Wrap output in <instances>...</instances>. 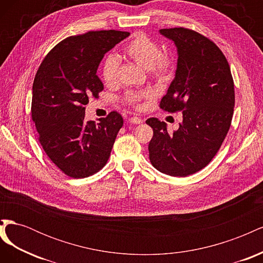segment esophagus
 Returning a JSON list of instances; mask_svg holds the SVG:
<instances>
[{
    "label": "esophagus",
    "instance_id": "esophagus-1",
    "mask_svg": "<svg viewBox=\"0 0 263 263\" xmlns=\"http://www.w3.org/2000/svg\"><path fill=\"white\" fill-rule=\"evenodd\" d=\"M129 123H132V124H141L142 123V119L140 118V117H137V116H135V117H130L129 119Z\"/></svg>",
    "mask_w": 263,
    "mask_h": 263
}]
</instances>
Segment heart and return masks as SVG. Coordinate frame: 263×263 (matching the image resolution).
I'll return each instance as SVG.
<instances>
[{"instance_id": "heart-1", "label": "heart", "mask_w": 263, "mask_h": 263, "mask_svg": "<svg viewBox=\"0 0 263 263\" xmlns=\"http://www.w3.org/2000/svg\"><path fill=\"white\" fill-rule=\"evenodd\" d=\"M125 57L135 61L140 67L145 68L157 79L164 80L168 78L173 69V59L169 53H162L159 45L150 38L137 34L133 36L122 48ZM118 60L114 55H107L102 63V78L105 84L114 85L117 82ZM153 97L151 91L128 92L126 102L128 104L138 106L140 101Z\"/></svg>"}]
</instances>
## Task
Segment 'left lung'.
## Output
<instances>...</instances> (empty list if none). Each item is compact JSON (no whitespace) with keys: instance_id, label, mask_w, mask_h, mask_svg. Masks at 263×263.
Segmentation results:
<instances>
[{"instance_id":"obj_1","label":"left lung","mask_w":263,"mask_h":263,"mask_svg":"<svg viewBox=\"0 0 263 263\" xmlns=\"http://www.w3.org/2000/svg\"><path fill=\"white\" fill-rule=\"evenodd\" d=\"M159 33L178 52L176 74L160 107L182 110L183 121L169 134L164 122L147 119L154 129L149 159L164 174L187 177L212 161L226 137L235 106L234 80L225 55L209 38L182 27Z\"/></svg>"}]
</instances>
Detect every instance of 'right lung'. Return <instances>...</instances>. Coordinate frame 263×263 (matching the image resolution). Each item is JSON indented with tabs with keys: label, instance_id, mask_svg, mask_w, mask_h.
Returning a JSON list of instances; mask_svg holds the SVG:
<instances>
[{
	"label": "right lung",
	"instance_id": "obj_1",
	"mask_svg": "<svg viewBox=\"0 0 263 263\" xmlns=\"http://www.w3.org/2000/svg\"><path fill=\"white\" fill-rule=\"evenodd\" d=\"M129 36L101 30L68 37L54 46L33 83L31 117L46 155L71 178H86L107 162L123 117L117 112L99 124L85 121L91 95L104 89L97 71L104 54Z\"/></svg>",
	"mask_w": 263,
	"mask_h": 263
}]
</instances>
